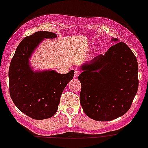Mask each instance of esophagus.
<instances>
[{
	"label": "esophagus",
	"instance_id": "34e87169",
	"mask_svg": "<svg viewBox=\"0 0 148 148\" xmlns=\"http://www.w3.org/2000/svg\"><path fill=\"white\" fill-rule=\"evenodd\" d=\"M79 74H80V71H78V70H75V71H74V78H77V77H78Z\"/></svg>",
	"mask_w": 148,
	"mask_h": 148
}]
</instances>
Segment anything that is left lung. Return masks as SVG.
<instances>
[{"label":"left lung","mask_w":148,"mask_h":148,"mask_svg":"<svg viewBox=\"0 0 148 148\" xmlns=\"http://www.w3.org/2000/svg\"><path fill=\"white\" fill-rule=\"evenodd\" d=\"M111 41L116 44L104 55H98L79 68L81 106L87 116L97 121H112L123 115L138 90L134 54L117 38H112Z\"/></svg>","instance_id":"obj_1"}]
</instances>
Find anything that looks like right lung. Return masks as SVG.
<instances>
[{
	"instance_id": "1",
	"label": "right lung",
	"mask_w": 148,
	"mask_h": 148,
	"mask_svg": "<svg viewBox=\"0 0 148 148\" xmlns=\"http://www.w3.org/2000/svg\"><path fill=\"white\" fill-rule=\"evenodd\" d=\"M57 35L38 31L25 37L18 45L9 70V92L22 112L36 120L49 118L56 113L63 90L74 77V70L59 74L55 70L34 71L30 59L45 38Z\"/></svg>"
}]
</instances>
